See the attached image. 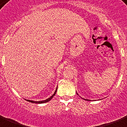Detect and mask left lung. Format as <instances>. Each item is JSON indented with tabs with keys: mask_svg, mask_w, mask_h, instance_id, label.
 <instances>
[{
	"mask_svg": "<svg viewBox=\"0 0 127 127\" xmlns=\"http://www.w3.org/2000/svg\"><path fill=\"white\" fill-rule=\"evenodd\" d=\"M85 100H86V99H85Z\"/></svg>",
	"mask_w": 127,
	"mask_h": 127,
	"instance_id": "left-lung-1",
	"label": "left lung"
}]
</instances>
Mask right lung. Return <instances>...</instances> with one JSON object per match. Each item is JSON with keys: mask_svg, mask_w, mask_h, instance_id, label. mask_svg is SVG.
I'll use <instances>...</instances> for the list:
<instances>
[{"mask_svg": "<svg viewBox=\"0 0 127 127\" xmlns=\"http://www.w3.org/2000/svg\"><path fill=\"white\" fill-rule=\"evenodd\" d=\"M57 91V88L56 89V90H55V91L54 94H53V95L51 96V97L49 98H47V99L45 100H43V101H33V100H27V101H29V102H32V103H36V104H42V103H46L47 102H49L50 100H51V98L55 96V95L56 94V92Z\"/></svg>", "mask_w": 127, "mask_h": 127, "instance_id": "obj_1", "label": "right lung"}]
</instances>
